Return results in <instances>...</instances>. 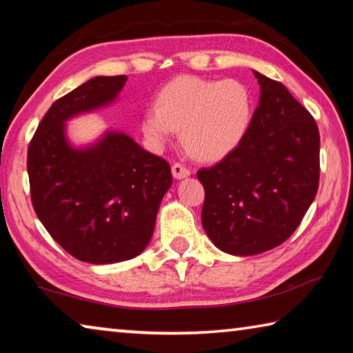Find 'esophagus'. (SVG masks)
<instances>
[{
    "label": "esophagus",
    "instance_id": "34e87169",
    "mask_svg": "<svg viewBox=\"0 0 353 353\" xmlns=\"http://www.w3.org/2000/svg\"><path fill=\"white\" fill-rule=\"evenodd\" d=\"M171 171H172V176L176 179H183V177H188L190 176V171L187 166H183L182 163H174L171 166Z\"/></svg>",
    "mask_w": 353,
    "mask_h": 353
}]
</instances>
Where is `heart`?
<instances>
[{"instance_id":"obj_1","label":"heart","mask_w":353,"mask_h":353,"mask_svg":"<svg viewBox=\"0 0 353 353\" xmlns=\"http://www.w3.org/2000/svg\"><path fill=\"white\" fill-rule=\"evenodd\" d=\"M253 113V92L243 81L185 75L160 89L155 108L143 114L141 130L157 149L181 130L183 146L194 159L218 161L242 144Z\"/></svg>"}]
</instances>
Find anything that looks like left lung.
Returning a JSON list of instances; mask_svg holds the SVG:
<instances>
[{
    "label": "left lung",
    "mask_w": 353,
    "mask_h": 353,
    "mask_svg": "<svg viewBox=\"0 0 353 353\" xmlns=\"http://www.w3.org/2000/svg\"><path fill=\"white\" fill-rule=\"evenodd\" d=\"M261 102L242 144L196 172L205 190L201 220L218 248L264 253L288 240L317 193L321 137L283 83L254 72Z\"/></svg>",
    "instance_id": "1"
}]
</instances>
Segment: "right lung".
Returning a JSON list of instances; mask_svg holds the SVG:
<instances>
[{"label": "right lung", "mask_w": 353, "mask_h": 353, "mask_svg": "<svg viewBox=\"0 0 353 353\" xmlns=\"http://www.w3.org/2000/svg\"><path fill=\"white\" fill-rule=\"evenodd\" d=\"M125 81V75L96 77L54 100L28 148L36 215L61 248L91 264L141 253L172 183L170 163L122 133H108L86 150L65 141L64 121L111 102Z\"/></svg>", "instance_id": "add662e5"}]
</instances>
